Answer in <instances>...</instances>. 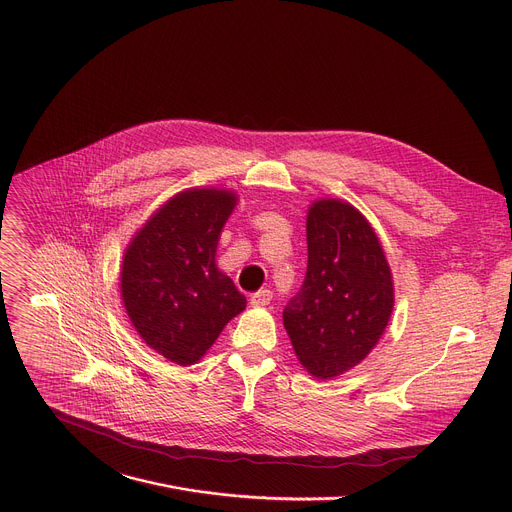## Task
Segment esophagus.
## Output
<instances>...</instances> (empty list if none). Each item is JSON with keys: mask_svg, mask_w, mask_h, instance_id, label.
Listing matches in <instances>:
<instances>
[{"mask_svg": "<svg viewBox=\"0 0 512 512\" xmlns=\"http://www.w3.org/2000/svg\"><path fill=\"white\" fill-rule=\"evenodd\" d=\"M271 298H273L271 290L261 288L259 292H255V294L251 296V306H255V308H263V306H267V304L271 302Z\"/></svg>", "mask_w": 512, "mask_h": 512, "instance_id": "34e87169", "label": "esophagus"}]
</instances>
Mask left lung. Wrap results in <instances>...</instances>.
<instances>
[{"label": "left lung", "instance_id": "8db88e82", "mask_svg": "<svg viewBox=\"0 0 512 512\" xmlns=\"http://www.w3.org/2000/svg\"><path fill=\"white\" fill-rule=\"evenodd\" d=\"M306 243V277L284 327L308 374L331 380L378 345L394 308L392 273L374 228L347 202H314Z\"/></svg>", "mask_w": 512, "mask_h": 512}]
</instances>
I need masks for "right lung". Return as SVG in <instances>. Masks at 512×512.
<instances>
[{"label": "right lung", "instance_id": "obj_1", "mask_svg": "<svg viewBox=\"0 0 512 512\" xmlns=\"http://www.w3.org/2000/svg\"><path fill=\"white\" fill-rule=\"evenodd\" d=\"M237 196L185 190L165 202L130 241L120 271L136 333L177 365L196 363L247 298L216 267V247Z\"/></svg>", "mask_w": 512, "mask_h": 512}]
</instances>
